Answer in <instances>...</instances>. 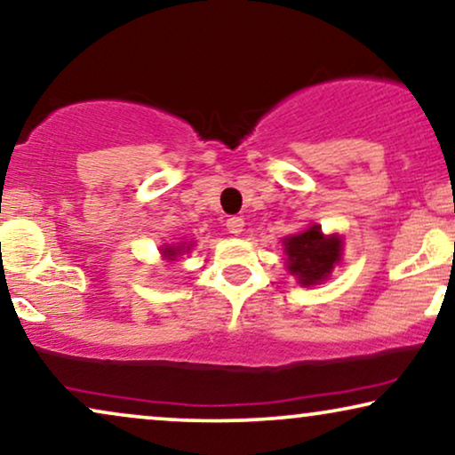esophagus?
Wrapping results in <instances>:
<instances>
[{"label":"esophagus","mask_w":455,"mask_h":455,"mask_svg":"<svg viewBox=\"0 0 455 455\" xmlns=\"http://www.w3.org/2000/svg\"><path fill=\"white\" fill-rule=\"evenodd\" d=\"M226 228H228L229 234L238 235L242 232V228H244V221H242L240 217H229V220L226 221Z\"/></svg>","instance_id":"esophagus-1"}]
</instances>
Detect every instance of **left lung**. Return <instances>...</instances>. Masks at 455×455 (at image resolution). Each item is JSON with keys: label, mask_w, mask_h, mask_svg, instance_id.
Here are the masks:
<instances>
[{"label": "left lung", "mask_w": 455, "mask_h": 455, "mask_svg": "<svg viewBox=\"0 0 455 455\" xmlns=\"http://www.w3.org/2000/svg\"><path fill=\"white\" fill-rule=\"evenodd\" d=\"M286 267L300 286H315L328 280L334 265L340 263L343 240L339 234H322L320 226L284 238Z\"/></svg>", "instance_id": "obj_1"}]
</instances>
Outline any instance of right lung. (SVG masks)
Returning a JSON list of instances; mask_svg holds the SVG:
<instances>
[{"label": "right lung", "mask_w": 455, "mask_h": 455, "mask_svg": "<svg viewBox=\"0 0 455 455\" xmlns=\"http://www.w3.org/2000/svg\"><path fill=\"white\" fill-rule=\"evenodd\" d=\"M186 251H190V244H188V246H184V244H180V246H164L163 257L167 259V261H175V257L181 255V252H186Z\"/></svg>", "instance_id": "right-lung-1"}]
</instances>
